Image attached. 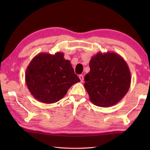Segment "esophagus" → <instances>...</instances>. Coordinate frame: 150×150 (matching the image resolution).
<instances>
[{
  "label": "esophagus",
  "instance_id": "obj_1",
  "mask_svg": "<svg viewBox=\"0 0 150 150\" xmlns=\"http://www.w3.org/2000/svg\"><path fill=\"white\" fill-rule=\"evenodd\" d=\"M79 79H80L81 81L82 82L84 81V76L82 75H79Z\"/></svg>",
  "mask_w": 150,
  "mask_h": 150
}]
</instances>
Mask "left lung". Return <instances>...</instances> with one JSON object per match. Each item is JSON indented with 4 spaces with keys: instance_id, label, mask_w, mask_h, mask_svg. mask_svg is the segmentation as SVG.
Listing matches in <instances>:
<instances>
[{
    "instance_id": "8db88e82",
    "label": "left lung",
    "mask_w": 150,
    "mask_h": 150,
    "mask_svg": "<svg viewBox=\"0 0 150 150\" xmlns=\"http://www.w3.org/2000/svg\"><path fill=\"white\" fill-rule=\"evenodd\" d=\"M90 68L84 86L92 103L97 106L109 107L125 96L131 84V73L120 55L98 52L91 57Z\"/></svg>"
}]
</instances>
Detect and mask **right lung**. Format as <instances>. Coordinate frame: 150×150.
<instances>
[{"label":"right lung","mask_w":150,"mask_h":150,"mask_svg":"<svg viewBox=\"0 0 150 150\" xmlns=\"http://www.w3.org/2000/svg\"><path fill=\"white\" fill-rule=\"evenodd\" d=\"M62 52L55 55L40 53L31 60L25 81L33 97L45 104L55 103L66 95L69 88L80 82Z\"/></svg>","instance_id":"add662e5"}]
</instances>
